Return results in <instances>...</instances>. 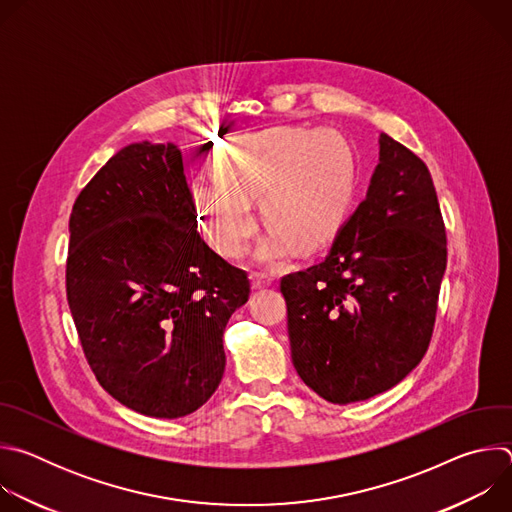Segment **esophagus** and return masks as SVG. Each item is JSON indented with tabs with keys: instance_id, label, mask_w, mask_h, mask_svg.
Here are the masks:
<instances>
[{
	"instance_id": "obj_1",
	"label": "esophagus",
	"mask_w": 512,
	"mask_h": 512,
	"mask_svg": "<svg viewBox=\"0 0 512 512\" xmlns=\"http://www.w3.org/2000/svg\"><path fill=\"white\" fill-rule=\"evenodd\" d=\"M273 283V277L269 275H263V273H253L251 275V287L253 289H263V287H269Z\"/></svg>"
}]
</instances>
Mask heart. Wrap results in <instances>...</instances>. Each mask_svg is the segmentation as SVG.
Masks as SVG:
<instances>
[{
    "label": "heart",
    "mask_w": 512,
    "mask_h": 512,
    "mask_svg": "<svg viewBox=\"0 0 512 512\" xmlns=\"http://www.w3.org/2000/svg\"><path fill=\"white\" fill-rule=\"evenodd\" d=\"M210 172L190 182L204 239L223 257H243L257 231L251 202L259 198L269 231L257 259L267 265L330 243L354 192L350 145L334 129L273 127L231 137L210 154Z\"/></svg>",
    "instance_id": "1"
}]
</instances>
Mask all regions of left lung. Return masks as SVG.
Listing matches in <instances>:
<instances>
[{"label": "left lung", "instance_id": "left-lung-1", "mask_svg": "<svg viewBox=\"0 0 512 512\" xmlns=\"http://www.w3.org/2000/svg\"><path fill=\"white\" fill-rule=\"evenodd\" d=\"M371 186L318 265L281 277L291 362L338 405L401 383L427 352L448 263L427 166L381 133Z\"/></svg>", "mask_w": 512, "mask_h": 512}]
</instances>
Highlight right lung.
I'll return each instance as SVG.
<instances>
[{
  "mask_svg": "<svg viewBox=\"0 0 512 512\" xmlns=\"http://www.w3.org/2000/svg\"><path fill=\"white\" fill-rule=\"evenodd\" d=\"M174 143H131L70 212L66 300L99 385L121 405L176 419L225 373L223 332L251 294L243 269L198 235Z\"/></svg>",
  "mask_w": 512,
  "mask_h": 512,
  "instance_id": "obj_1",
  "label": "right lung"
}]
</instances>
